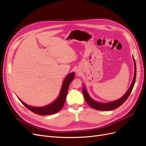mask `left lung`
<instances>
[{
    "label": "left lung",
    "mask_w": 146,
    "mask_h": 146,
    "mask_svg": "<svg viewBox=\"0 0 146 146\" xmlns=\"http://www.w3.org/2000/svg\"><path fill=\"white\" fill-rule=\"evenodd\" d=\"M133 59L134 66H135L134 76H133L132 83H131L128 91L125 93V95L123 97H121L120 99H119V100L114 101L113 102H108V103H101V102H98L94 101L93 99L90 96H89L86 88L84 87L82 88V93L84 95V99H85L86 101L87 102V103L89 106H90L92 108H93V109H95V110H101V111H110V110H112L116 109V108L121 106L122 104H123V103L127 100V99L128 97L129 96L131 91H132L134 84H135V81H136V67L135 60L133 56Z\"/></svg>",
    "instance_id": "obj_1"
}]
</instances>
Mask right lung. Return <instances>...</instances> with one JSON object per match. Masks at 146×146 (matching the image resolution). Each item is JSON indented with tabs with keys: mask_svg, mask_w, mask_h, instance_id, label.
Returning <instances> with one entry per match:
<instances>
[{
	"mask_svg": "<svg viewBox=\"0 0 146 146\" xmlns=\"http://www.w3.org/2000/svg\"><path fill=\"white\" fill-rule=\"evenodd\" d=\"M74 75L75 74L74 72L67 75L63 82L62 88H61L59 95L58 97L57 100L48 106L41 107H31L22 101L20 99H19V100H20V101L25 106L26 108L36 114L42 116L54 114L58 112L62 108L65 101V99H66L70 84L71 83L72 80L74 79Z\"/></svg>",
	"mask_w": 146,
	"mask_h": 146,
	"instance_id": "1",
	"label": "right lung"
}]
</instances>
